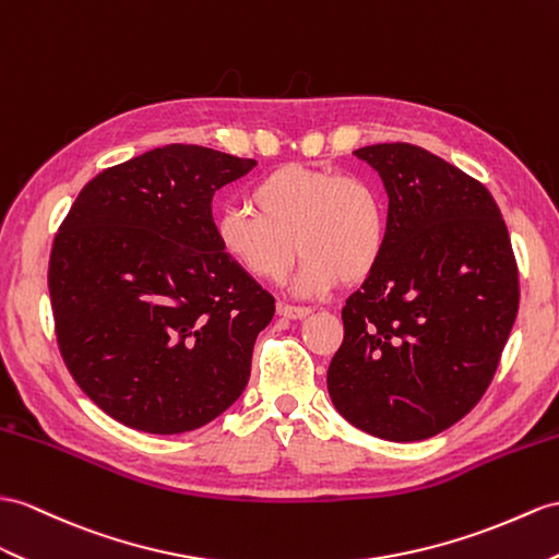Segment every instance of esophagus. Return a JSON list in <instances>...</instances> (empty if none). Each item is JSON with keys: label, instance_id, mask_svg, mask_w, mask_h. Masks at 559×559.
<instances>
[{"label": "esophagus", "instance_id": "esophagus-1", "mask_svg": "<svg viewBox=\"0 0 559 559\" xmlns=\"http://www.w3.org/2000/svg\"><path fill=\"white\" fill-rule=\"evenodd\" d=\"M277 312H280V316H284V318H289V320H304V318L310 316V308H306V306L280 304V306H277Z\"/></svg>", "mask_w": 559, "mask_h": 559}]
</instances>
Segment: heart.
<instances>
[{"label":"heart","instance_id":"heart-1","mask_svg":"<svg viewBox=\"0 0 559 559\" xmlns=\"http://www.w3.org/2000/svg\"><path fill=\"white\" fill-rule=\"evenodd\" d=\"M254 206H227L215 217L221 251L247 275L280 282L292 265L294 243L304 253L294 289L320 294L338 280L360 282L382 263L389 211L382 192L360 177L284 166L249 192Z\"/></svg>","mask_w":559,"mask_h":559}]
</instances>
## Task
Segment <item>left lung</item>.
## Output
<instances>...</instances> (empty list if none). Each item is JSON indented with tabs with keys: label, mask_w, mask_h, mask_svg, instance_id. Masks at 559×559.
Returning <instances> with one entry per match:
<instances>
[{
	"label": "left lung",
	"mask_w": 559,
	"mask_h": 559,
	"mask_svg": "<svg viewBox=\"0 0 559 559\" xmlns=\"http://www.w3.org/2000/svg\"><path fill=\"white\" fill-rule=\"evenodd\" d=\"M389 197L382 263L342 310L326 370L334 407L386 441H425L481 401L520 308V277L491 192L415 144L356 148Z\"/></svg>",
	"instance_id": "left-lung-1"
}]
</instances>
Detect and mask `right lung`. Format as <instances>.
<instances>
[{
  "instance_id": "add662e5",
  "label": "right lung",
  "mask_w": 559,
  "mask_h": 559,
  "mask_svg": "<svg viewBox=\"0 0 559 559\" xmlns=\"http://www.w3.org/2000/svg\"><path fill=\"white\" fill-rule=\"evenodd\" d=\"M255 166L168 144L90 180L53 239L49 296L68 372L120 425L192 431L251 374L275 298L217 247L215 189Z\"/></svg>"
}]
</instances>
